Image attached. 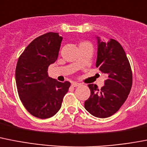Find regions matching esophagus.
Wrapping results in <instances>:
<instances>
[{"mask_svg":"<svg viewBox=\"0 0 147 147\" xmlns=\"http://www.w3.org/2000/svg\"><path fill=\"white\" fill-rule=\"evenodd\" d=\"M81 84L80 83H78V82H73L72 83V86L73 87H78V86H80Z\"/></svg>","mask_w":147,"mask_h":147,"instance_id":"obj_1","label":"esophagus"}]
</instances>
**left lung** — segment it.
I'll list each match as a JSON object with an SVG mask.
<instances>
[{
    "label": "left lung",
    "mask_w": 147,
    "mask_h": 147,
    "mask_svg": "<svg viewBox=\"0 0 147 147\" xmlns=\"http://www.w3.org/2000/svg\"><path fill=\"white\" fill-rule=\"evenodd\" d=\"M97 38L96 67L108 75L105 86L99 90L89 84L91 95L85 102V109L93 116L106 118L120 109L125 102L132 85V72L126 53L118 41H102Z\"/></svg>",
    "instance_id": "8db88e82"
}]
</instances>
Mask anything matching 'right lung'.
I'll return each instance as SVG.
<instances>
[{
	"label": "right lung",
	"mask_w": 147,
	"mask_h": 147,
	"mask_svg": "<svg viewBox=\"0 0 147 147\" xmlns=\"http://www.w3.org/2000/svg\"><path fill=\"white\" fill-rule=\"evenodd\" d=\"M62 37L47 32L35 38L21 53L16 69L18 93L25 109L36 117L46 119L58 112L71 83L49 77V65L58 58Z\"/></svg>",
	"instance_id": "1"
}]
</instances>
